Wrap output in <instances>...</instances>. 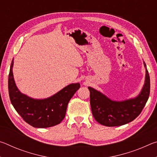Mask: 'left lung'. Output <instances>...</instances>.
<instances>
[{"label":"left lung","mask_w":157,"mask_h":157,"mask_svg":"<svg viewBox=\"0 0 157 157\" xmlns=\"http://www.w3.org/2000/svg\"><path fill=\"white\" fill-rule=\"evenodd\" d=\"M144 65L145 66V62ZM88 88L90 105L95 120L105 126H121L134 121L141 113L150 95V75L146 69L145 84L140 94L134 99L122 102L111 100L91 87Z\"/></svg>","instance_id":"8db88e82"}]
</instances>
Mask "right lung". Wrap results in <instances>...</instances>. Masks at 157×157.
I'll list each match as a JSON object with an SVG mask.
<instances>
[{"mask_svg": "<svg viewBox=\"0 0 157 157\" xmlns=\"http://www.w3.org/2000/svg\"><path fill=\"white\" fill-rule=\"evenodd\" d=\"M12 62L8 78L10 100L15 110L26 123L36 128H46L59 124L66 116L71 98L80 87L79 83L66 86L52 97L35 100L18 91L13 78Z\"/></svg>", "mask_w": 157, "mask_h": 157, "instance_id": "right-lung-1", "label": "right lung"}]
</instances>
